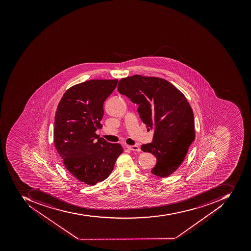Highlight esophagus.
Returning a JSON list of instances; mask_svg holds the SVG:
<instances>
[{"mask_svg": "<svg viewBox=\"0 0 251 251\" xmlns=\"http://www.w3.org/2000/svg\"><path fill=\"white\" fill-rule=\"evenodd\" d=\"M128 149H130V151H140L141 149L137 145H129L127 146Z\"/></svg>", "mask_w": 251, "mask_h": 251, "instance_id": "34e87169", "label": "esophagus"}]
</instances>
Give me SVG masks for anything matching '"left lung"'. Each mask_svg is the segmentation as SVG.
Returning a JSON list of instances; mask_svg holds the SVG:
<instances>
[{
    "label": "left lung",
    "instance_id": "1",
    "mask_svg": "<svg viewBox=\"0 0 251 251\" xmlns=\"http://www.w3.org/2000/svg\"><path fill=\"white\" fill-rule=\"evenodd\" d=\"M118 85L120 94L138 105L141 121L154 130L152 142L141 145L143 151L156 156L152 174L170 176L195 138L194 113L187 98L169 81L154 76L133 75L121 79Z\"/></svg>",
    "mask_w": 251,
    "mask_h": 251
}]
</instances>
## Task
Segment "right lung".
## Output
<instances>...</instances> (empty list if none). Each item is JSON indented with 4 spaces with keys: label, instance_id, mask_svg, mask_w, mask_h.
I'll use <instances>...</instances> for the list:
<instances>
[{
    "label": "right lung",
    "instance_id": "obj_1",
    "mask_svg": "<svg viewBox=\"0 0 251 251\" xmlns=\"http://www.w3.org/2000/svg\"><path fill=\"white\" fill-rule=\"evenodd\" d=\"M115 80H91L64 93L54 118L53 142L64 167L79 181L96 184L108 177L124 149L100 138L103 102L118 84Z\"/></svg>",
    "mask_w": 251,
    "mask_h": 251
}]
</instances>
